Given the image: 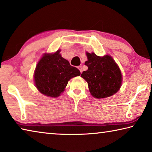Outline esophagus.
Returning <instances> with one entry per match:
<instances>
[{
	"label": "esophagus",
	"instance_id": "34e87169",
	"mask_svg": "<svg viewBox=\"0 0 152 152\" xmlns=\"http://www.w3.org/2000/svg\"><path fill=\"white\" fill-rule=\"evenodd\" d=\"M77 68H78L79 70L80 71L81 73H82V67H81V66H77Z\"/></svg>",
	"mask_w": 152,
	"mask_h": 152
}]
</instances>
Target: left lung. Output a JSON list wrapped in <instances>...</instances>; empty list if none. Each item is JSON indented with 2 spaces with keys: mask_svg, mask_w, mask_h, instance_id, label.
<instances>
[{
  "mask_svg": "<svg viewBox=\"0 0 152 152\" xmlns=\"http://www.w3.org/2000/svg\"><path fill=\"white\" fill-rule=\"evenodd\" d=\"M88 61L85 65L88 69L81 77L88 82L91 95L104 98L114 95L120 89L122 75L117 64L111 56H98L95 53H87Z\"/></svg>",
  "mask_w": 152,
  "mask_h": 152,
  "instance_id": "8db88e82",
  "label": "left lung"
}]
</instances>
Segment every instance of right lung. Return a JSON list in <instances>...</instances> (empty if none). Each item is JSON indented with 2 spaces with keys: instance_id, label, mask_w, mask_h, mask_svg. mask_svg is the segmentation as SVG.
I'll return each mask as SVG.
<instances>
[{
  "instance_id": "add662e5",
  "label": "right lung",
  "mask_w": 152,
  "mask_h": 152,
  "mask_svg": "<svg viewBox=\"0 0 152 152\" xmlns=\"http://www.w3.org/2000/svg\"><path fill=\"white\" fill-rule=\"evenodd\" d=\"M60 50L45 54L39 61L34 73L36 88L46 96L57 98L66 86L70 79L80 75V71L71 66L61 56Z\"/></svg>"
}]
</instances>
